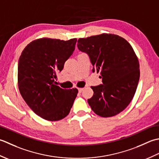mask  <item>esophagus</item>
<instances>
[{
  "instance_id": "34e87169",
  "label": "esophagus",
  "mask_w": 159,
  "mask_h": 159,
  "mask_svg": "<svg viewBox=\"0 0 159 159\" xmlns=\"http://www.w3.org/2000/svg\"><path fill=\"white\" fill-rule=\"evenodd\" d=\"M83 90H84V89H82V88H79L78 91H79V93H82L83 91Z\"/></svg>"
}]
</instances>
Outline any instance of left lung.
Wrapping results in <instances>:
<instances>
[{
    "mask_svg": "<svg viewBox=\"0 0 159 159\" xmlns=\"http://www.w3.org/2000/svg\"><path fill=\"white\" fill-rule=\"evenodd\" d=\"M77 47L89 56L93 72L102 75L103 84L91 86L94 94L88 99L90 108L102 117L119 114L132 101L140 77L133 48L124 38L106 34L80 38Z\"/></svg>",
    "mask_w": 159,
    "mask_h": 159,
    "instance_id": "8db88e82",
    "label": "left lung"
}]
</instances>
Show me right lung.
I'll list each match as a JSON object with an SVG mask.
<instances>
[{"mask_svg":"<svg viewBox=\"0 0 159 159\" xmlns=\"http://www.w3.org/2000/svg\"><path fill=\"white\" fill-rule=\"evenodd\" d=\"M77 39L64 41L41 38L22 51L18 64L20 93L35 114L48 121H58L69 114L78 93L55 84L57 71L75 50Z\"/></svg>","mask_w":159,"mask_h":159,"instance_id":"1","label":"right lung"}]
</instances>
